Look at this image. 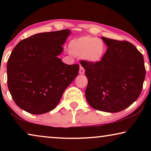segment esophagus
<instances>
[{
    "label": "esophagus",
    "mask_w": 151,
    "mask_h": 151,
    "mask_svg": "<svg viewBox=\"0 0 151 151\" xmlns=\"http://www.w3.org/2000/svg\"><path fill=\"white\" fill-rule=\"evenodd\" d=\"M84 71H85V70H84V69L83 67H82V66H80V70H79V73L80 74H84Z\"/></svg>",
    "instance_id": "34e87169"
}]
</instances>
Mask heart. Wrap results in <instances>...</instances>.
<instances>
[{
	"instance_id": "obj_1",
	"label": "heart",
	"mask_w": 151,
	"mask_h": 151,
	"mask_svg": "<svg viewBox=\"0 0 151 151\" xmlns=\"http://www.w3.org/2000/svg\"><path fill=\"white\" fill-rule=\"evenodd\" d=\"M71 53L82 57L90 63L102 60L106 51V45L102 40L91 36H82L71 40L69 44Z\"/></svg>"
}]
</instances>
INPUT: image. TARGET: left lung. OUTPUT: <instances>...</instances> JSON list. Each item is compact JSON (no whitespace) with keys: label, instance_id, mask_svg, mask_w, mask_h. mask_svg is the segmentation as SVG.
Segmentation results:
<instances>
[{"label":"left lung","instance_id":"8db88e82","mask_svg":"<svg viewBox=\"0 0 151 151\" xmlns=\"http://www.w3.org/2000/svg\"><path fill=\"white\" fill-rule=\"evenodd\" d=\"M108 47L97 63L84 61L86 100L96 110L117 113L139 98L146 76L143 55L133 44L102 37Z\"/></svg>","mask_w":151,"mask_h":151}]
</instances>
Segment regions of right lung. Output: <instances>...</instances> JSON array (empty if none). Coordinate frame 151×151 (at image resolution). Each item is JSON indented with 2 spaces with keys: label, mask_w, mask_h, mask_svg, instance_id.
Instances as JSON below:
<instances>
[{
  "label": "right lung",
  "mask_w": 151,
  "mask_h": 151,
  "mask_svg": "<svg viewBox=\"0 0 151 151\" xmlns=\"http://www.w3.org/2000/svg\"><path fill=\"white\" fill-rule=\"evenodd\" d=\"M69 29L39 33L14 47L7 61V85L16 105L32 114L54 109L77 77L79 65L59 58Z\"/></svg>",
  "instance_id": "add662e5"
}]
</instances>
